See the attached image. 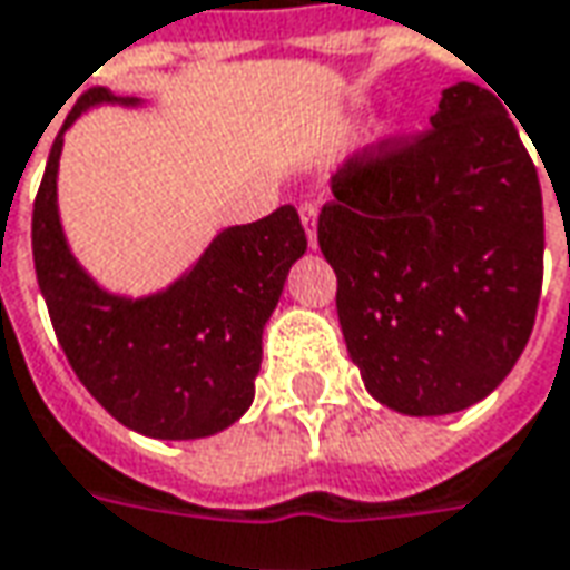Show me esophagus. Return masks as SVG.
Segmentation results:
<instances>
[{
  "instance_id": "esophagus-1",
  "label": "esophagus",
  "mask_w": 570,
  "mask_h": 570,
  "mask_svg": "<svg viewBox=\"0 0 570 570\" xmlns=\"http://www.w3.org/2000/svg\"><path fill=\"white\" fill-rule=\"evenodd\" d=\"M298 218H302V228L308 234V244H317V203H302L298 206Z\"/></svg>"
}]
</instances>
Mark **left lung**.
<instances>
[{
  "label": "left lung",
  "instance_id": "8db88e82",
  "mask_svg": "<svg viewBox=\"0 0 570 570\" xmlns=\"http://www.w3.org/2000/svg\"><path fill=\"white\" fill-rule=\"evenodd\" d=\"M429 122L342 163L317 218L348 354L370 395L407 416L491 395L543 286L540 178L509 110L456 82Z\"/></svg>",
  "mask_w": 570,
  "mask_h": 570
}]
</instances>
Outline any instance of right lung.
<instances>
[{"label":"right lung","mask_w":570,"mask_h":570,"mask_svg":"<svg viewBox=\"0 0 570 570\" xmlns=\"http://www.w3.org/2000/svg\"><path fill=\"white\" fill-rule=\"evenodd\" d=\"M95 105H138L82 91L51 145L33 203V265L55 336L79 382L132 432L163 441L216 435L244 416L262 364V330L277 308L305 230L293 206L234 225L163 293L114 296L82 272L58 216L63 132Z\"/></svg>","instance_id":"obj_1"}]
</instances>
